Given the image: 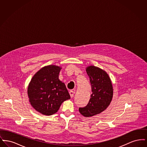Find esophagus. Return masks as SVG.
Masks as SVG:
<instances>
[{"instance_id":"obj_1","label":"esophagus","mask_w":147,"mask_h":147,"mask_svg":"<svg viewBox=\"0 0 147 147\" xmlns=\"http://www.w3.org/2000/svg\"><path fill=\"white\" fill-rule=\"evenodd\" d=\"M74 93L75 92L73 90H70L69 91V94H70V97L71 98H73L74 96Z\"/></svg>"}]
</instances>
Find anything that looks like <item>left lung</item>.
Returning <instances> with one entry per match:
<instances>
[{
    "label": "left lung",
    "instance_id": "left-lung-1",
    "mask_svg": "<svg viewBox=\"0 0 147 147\" xmlns=\"http://www.w3.org/2000/svg\"><path fill=\"white\" fill-rule=\"evenodd\" d=\"M86 71L90 78L92 94L88 105L79 107V111L83 116L89 117L104 111L110 104L113 88L111 79L104 70L90 65Z\"/></svg>",
    "mask_w": 147,
    "mask_h": 147
}]
</instances>
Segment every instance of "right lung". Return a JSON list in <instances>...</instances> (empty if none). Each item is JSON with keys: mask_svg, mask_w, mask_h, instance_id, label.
<instances>
[{"mask_svg": "<svg viewBox=\"0 0 147 147\" xmlns=\"http://www.w3.org/2000/svg\"><path fill=\"white\" fill-rule=\"evenodd\" d=\"M61 67L45 66L38 70L28 85L29 101L35 110L45 115L58 111L62 102L70 96L64 83L59 79Z\"/></svg>", "mask_w": 147, "mask_h": 147, "instance_id": "right-lung-1", "label": "right lung"}]
</instances>
